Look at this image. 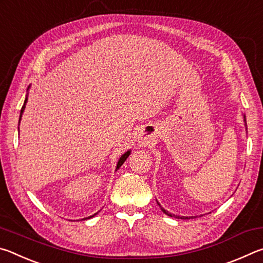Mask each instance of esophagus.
I'll use <instances>...</instances> for the list:
<instances>
[{"instance_id":"1","label":"esophagus","mask_w":263,"mask_h":263,"mask_svg":"<svg viewBox=\"0 0 263 263\" xmlns=\"http://www.w3.org/2000/svg\"><path fill=\"white\" fill-rule=\"evenodd\" d=\"M153 136H154L153 128H146V130L142 131L141 133V138H144V139H151Z\"/></svg>"}]
</instances>
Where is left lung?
Instances as JSON below:
<instances>
[{
  "label": "left lung",
  "instance_id": "1",
  "mask_svg": "<svg viewBox=\"0 0 263 263\" xmlns=\"http://www.w3.org/2000/svg\"><path fill=\"white\" fill-rule=\"evenodd\" d=\"M243 121H245V125H246L247 126V124H246V119H245V116H243ZM159 204V203H158ZM159 206L160 208H161V210L164 212V213H166V215H168V216H171V217H175V218H181V219H190V218H193V217H183V216H175V215H172V213H169L168 211H166V210H164V209L161 206V205H160V204H159Z\"/></svg>",
  "mask_w": 263,
  "mask_h": 263
}]
</instances>
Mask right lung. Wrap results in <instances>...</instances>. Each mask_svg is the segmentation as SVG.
<instances>
[{
    "label": "right lung",
    "mask_w": 263,
    "mask_h": 263,
    "mask_svg": "<svg viewBox=\"0 0 263 263\" xmlns=\"http://www.w3.org/2000/svg\"><path fill=\"white\" fill-rule=\"evenodd\" d=\"M26 102H28V96H26V99H25V101H24V104H23V106H22V109H21V115H20V122H21V118H22V115H23V112H24V109H25V104H26ZM130 153H131V151H127V152H125L124 153L121 158H119V160H118V162H117V167H116V171H117V169H119V167L122 166V164L125 162V160L127 159V157L128 155H130ZM95 215H97V213H94V215L92 216H89V217H87V218H83V219H90V218H92L94 217Z\"/></svg>",
    "instance_id": "right-lung-1"
}]
</instances>
